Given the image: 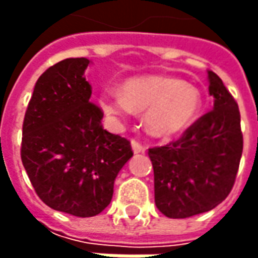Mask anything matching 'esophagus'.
<instances>
[{"mask_svg":"<svg viewBox=\"0 0 258 258\" xmlns=\"http://www.w3.org/2000/svg\"><path fill=\"white\" fill-rule=\"evenodd\" d=\"M131 145H132V151H134V154H144L145 149H146L144 145L139 144L138 141H132Z\"/></svg>","mask_w":258,"mask_h":258,"instance_id":"1","label":"esophagus"}]
</instances>
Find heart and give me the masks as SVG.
Wrapping results in <instances>:
<instances>
[{
  "mask_svg": "<svg viewBox=\"0 0 258 258\" xmlns=\"http://www.w3.org/2000/svg\"><path fill=\"white\" fill-rule=\"evenodd\" d=\"M100 107L113 120L144 112L146 132L171 138L188 129L203 107V94L195 85L169 76H141L122 83L119 92H106Z\"/></svg>",
  "mask_w": 258,
  "mask_h": 258,
  "instance_id": "b5f03b06",
  "label": "heart"
}]
</instances>
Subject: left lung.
<instances>
[{"mask_svg": "<svg viewBox=\"0 0 258 258\" xmlns=\"http://www.w3.org/2000/svg\"><path fill=\"white\" fill-rule=\"evenodd\" d=\"M214 107L173 144L149 149L155 204L169 218L207 213L227 198L243 154L238 104L223 80L208 70Z\"/></svg>", "mask_w": 258, "mask_h": 258, "instance_id": "8db88e82", "label": "left lung"}]
</instances>
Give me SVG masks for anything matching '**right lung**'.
<instances>
[{"label": "right lung", "instance_id": "obj_1", "mask_svg": "<svg viewBox=\"0 0 258 258\" xmlns=\"http://www.w3.org/2000/svg\"><path fill=\"white\" fill-rule=\"evenodd\" d=\"M66 58L38 77L25 112L21 159L41 201L55 211L93 217L113 197L114 179L134 156L127 139L102 126L85 72Z\"/></svg>", "mask_w": 258, "mask_h": 258}]
</instances>
